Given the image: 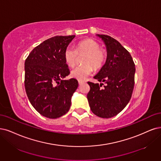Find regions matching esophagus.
<instances>
[{"instance_id":"obj_1","label":"esophagus","mask_w":161,"mask_h":161,"mask_svg":"<svg viewBox=\"0 0 161 161\" xmlns=\"http://www.w3.org/2000/svg\"><path fill=\"white\" fill-rule=\"evenodd\" d=\"M84 82V81H83V80H78V84H79V85L82 84Z\"/></svg>"}]
</instances>
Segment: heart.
<instances>
[{
  "instance_id": "1",
  "label": "heart",
  "mask_w": 161,
  "mask_h": 161,
  "mask_svg": "<svg viewBox=\"0 0 161 161\" xmlns=\"http://www.w3.org/2000/svg\"><path fill=\"white\" fill-rule=\"evenodd\" d=\"M100 44L92 39L82 40L76 45L75 49L68 47L64 52V60L69 67H74L76 64L78 55H86L84 59L85 65L77 66L71 71L70 75L78 80H84L91 75L93 67L99 69L102 67L105 59V52L100 48Z\"/></svg>"
}]
</instances>
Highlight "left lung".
Returning a JSON list of instances; mask_svg holds the SVG:
<instances>
[{
	"label": "left lung",
	"mask_w": 161,
	"mask_h": 161,
	"mask_svg": "<svg viewBox=\"0 0 161 161\" xmlns=\"http://www.w3.org/2000/svg\"><path fill=\"white\" fill-rule=\"evenodd\" d=\"M103 41L107 59L94 79L103 84L88 81L90 91L87 95L93 114L102 118L117 115L126 107L132 96L135 68L130 53L117 40L109 36L97 34Z\"/></svg>",
	"instance_id": "1"
}]
</instances>
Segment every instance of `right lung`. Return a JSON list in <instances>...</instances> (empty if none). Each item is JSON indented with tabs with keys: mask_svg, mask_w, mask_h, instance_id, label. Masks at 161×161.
Masks as SVG:
<instances>
[{
	"mask_svg": "<svg viewBox=\"0 0 161 161\" xmlns=\"http://www.w3.org/2000/svg\"><path fill=\"white\" fill-rule=\"evenodd\" d=\"M75 36H56L32 50L25 63V86L30 102L40 114L50 119L65 115L71 99L78 87L74 78L64 80L69 74L64 52Z\"/></svg>",
	"mask_w": 161,
	"mask_h": 161,
	"instance_id": "right-lung-1",
	"label": "right lung"
}]
</instances>
